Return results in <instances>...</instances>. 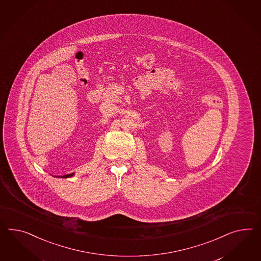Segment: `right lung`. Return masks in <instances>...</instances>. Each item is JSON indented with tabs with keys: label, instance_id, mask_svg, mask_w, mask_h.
<instances>
[{
	"label": "right lung",
	"instance_id": "1",
	"mask_svg": "<svg viewBox=\"0 0 261 261\" xmlns=\"http://www.w3.org/2000/svg\"><path fill=\"white\" fill-rule=\"evenodd\" d=\"M74 175V173H72V174H69V175H65V176H60V177H70V176H73Z\"/></svg>",
	"mask_w": 261,
	"mask_h": 261
}]
</instances>
